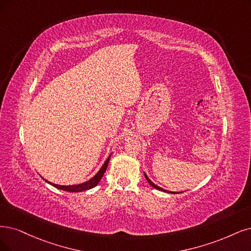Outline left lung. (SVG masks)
Returning <instances> with one entry per match:
<instances>
[{
    "mask_svg": "<svg viewBox=\"0 0 251 251\" xmlns=\"http://www.w3.org/2000/svg\"><path fill=\"white\" fill-rule=\"evenodd\" d=\"M145 177H146L147 181H148V182H149V184L151 185V186H152V187H154V188H156V189H158V190H161V191H164V192H168V193H174V194H175V193H177V192H173V191H168V190H164V189H162L161 187H159V186H157V185H156V184H154V183H153V182H152V181H151V180H150L149 178H148V176H147L146 174H145Z\"/></svg>",
    "mask_w": 251,
    "mask_h": 251,
    "instance_id": "1",
    "label": "left lung"
}]
</instances>
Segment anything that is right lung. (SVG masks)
<instances>
[{
    "label": "right lung",
    "instance_id": "obj_1",
    "mask_svg": "<svg viewBox=\"0 0 251 251\" xmlns=\"http://www.w3.org/2000/svg\"><path fill=\"white\" fill-rule=\"evenodd\" d=\"M109 158H110V155L108 156V158L106 159V161L104 162V164L102 165V168L99 170V172L93 177L92 179H90L89 181L85 182V183H81V184H78V185H69V186H63V185H57V184H53V183H50L49 182L50 185H52L53 187L58 188V189H62V190H65V191H69V192H80V191H85V190H88V189H91L93 187H95L96 185L99 183V181L101 180V178L103 177V175L107 169V165H108V161H109Z\"/></svg>",
    "mask_w": 251,
    "mask_h": 251
}]
</instances>
